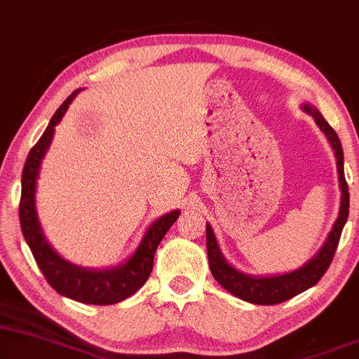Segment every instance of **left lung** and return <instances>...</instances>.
Returning a JSON list of instances; mask_svg holds the SVG:
<instances>
[{
  "mask_svg": "<svg viewBox=\"0 0 359 359\" xmlns=\"http://www.w3.org/2000/svg\"><path fill=\"white\" fill-rule=\"evenodd\" d=\"M304 112L313 116V119L321 129V133L326 136L327 141L334 151L336 166H338V181L341 189V203L339 213L336 218L334 225L327 235L326 242L323 247L316 252L314 257H311L304 265L285 273H273V276H250L238 269H235L229 260L222 254V248L218 245V240L215 237V231L210 223H206V250H208V262L210 271H212L215 280L222 285L223 289L229 290L235 297L242 301L250 302V304L259 306H272L279 302L287 301V299L304 292L309 287H313L324 276V272L330 267L332 257H334L336 248H338L341 231L346 225L348 213H349V191L346 180H344V156L343 146L338 134L334 129L327 124L323 114L314 107L313 104L304 102L301 105Z\"/></svg>",
  "mask_w": 359,
  "mask_h": 359,
  "instance_id": "1",
  "label": "left lung"
}]
</instances>
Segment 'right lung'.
<instances>
[{"label": "right lung", "instance_id": "right-lung-1", "mask_svg": "<svg viewBox=\"0 0 359 359\" xmlns=\"http://www.w3.org/2000/svg\"><path fill=\"white\" fill-rule=\"evenodd\" d=\"M82 88L67 97V100L46 126L45 133L38 139V142L29 151L27 163H25L23 175H21V201H20V223L23 237L27 240L29 250L35 257L38 267L48 284L63 297L74 299L83 304L109 306L124 301L133 296L136 290L144 285L153 271L156 248L171 225L178 220L180 210L163 215L147 226L141 242L134 254L128 257L124 262L107 269H90L82 265L72 264L63 259L46 240L41 223L36 213V180L40 175L41 161L48 151L55 134V126L65 116L72 100L77 97Z\"/></svg>", "mask_w": 359, "mask_h": 359}]
</instances>
